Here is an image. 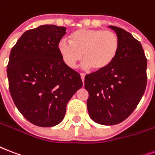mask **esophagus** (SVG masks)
Returning <instances> with one entry per match:
<instances>
[{"label": "esophagus", "instance_id": "esophagus-1", "mask_svg": "<svg viewBox=\"0 0 155 155\" xmlns=\"http://www.w3.org/2000/svg\"><path fill=\"white\" fill-rule=\"evenodd\" d=\"M80 77H81V80H82L83 83L84 81V77H85V74H84V73H80Z\"/></svg>", "mask_w": 155, "mask_h": 155}]
</instances>
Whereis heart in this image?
Returning a JSON list of instances; mask_svg holds the SVG:
<instances>
[{"mask_svg": "<svg viewBox=\"0 0 155 155\" xmlns=\"http://www.w3.org/2000/svg\"><path fill=\"white\" fill-rule=\"evenodd\" d=\"M69 41H61L58 44V51L67 67H75L84 54L85 61L83 67H93L94 71L109 67L116 58L120 46L115 33L101 29H78L69 35Z\"/></svg>", "mask_w": 155, "mask_h": 155, "instance_id": "obj_1", "label": "heart"}]
</instances>
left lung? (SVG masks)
<instances>
[{"instance_id":"left-lung-1","label":"left lung","mask_w":155,"mask_h":155,"mask_svg":"<svg viewBox=\"0 0 155 155\" xmlns=\"http://www.w3.org/2000/svg\"><path fill=\"white\" fill-rule=\"evenodd\" d=\"M119 37L116 58L106 69L85 75L88 114L94 122L114 125L127 119L146 90L147 59L137 40L122 28L109 26Z\"/></svg>"}]
</instances>
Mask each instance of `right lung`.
I'll return each mask as SVG.
<instances>
[{
  "label": "right lung",
  "mask_w": 155,
  "mask_h": 155,
  "mask_svg": "<svg viewBox=\"0 0 155 155\" xmlns=\"http://www.w3.org/2000/svg\"><path fill=\"white\" fill-rule=\"evenodd\" d=\"M66 28L42 25L27 31L12 48L7 76L12 99L25 119L39 127L62 122L70 99L83 86L80 74L58 51Z\"/></svg>",
  "instance_id": "obj_1"
}]
</instances>
